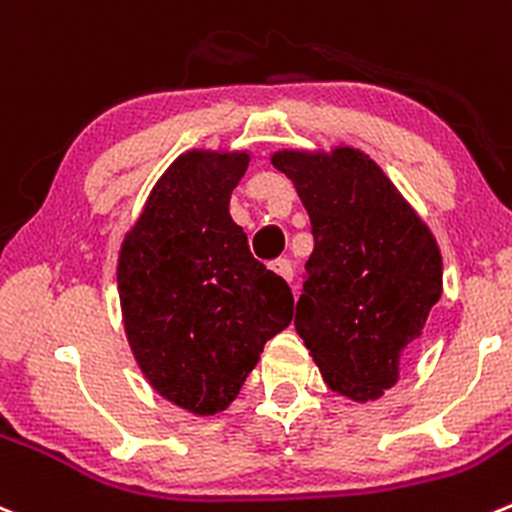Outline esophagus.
Masks as SVG:
<instances>
[{"mask_svg": "<svg viewBox=\"0 0 512 512\" xmlns=\"http://www.w3.org/2000/svg\"><path fill=\"white\" fill-rule=\"evenodd\" d=\"M272 270H275L277 275H280L282 280H287V282H292V277H295V267H292L290 260L272 262Z\"/></svg>", "mask_w": 512, "mask_h": 512, "instance_id": "1", "label": "esophagus"}]
</instances>
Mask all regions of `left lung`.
<instances>
[{
  "mask_svg": "<svg viewBox=\"0 0 512 512\" xmlns=\"http://www.w3.org/2000/svg\"><path fill=\"white\" fill-rule=\"evenodd\" d=\"M272 165L295 185L315 250L295 330L327 388L355 403L400 380V357L443 295V257L420 220L360 150H280Z\"/></svg>",
  "mask_w": 512,
  "mask_h": 512,
  "instance_id": "obj_1",
  "label": "left lung"
}]
</instances>
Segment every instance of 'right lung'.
Wrapping results in <instances>:
<instances>
[{"label":"right lung","mask_w":512,"mask_h":512,"mask_svg":"<svg viewBox=\"0 0 512 512\" xmlns=\"http://www.w3.org/2000/svg\"><path fill=\"white\" fill-rule=\"evenodd\" d=\"M247 152L190 150L152 187L119 247L117 287L137 365L165 400L215 415L240 395L270 337L292 320L280 275L230 217Z\"/></svg>","instance_id":"obj_1"}]
</instances>
